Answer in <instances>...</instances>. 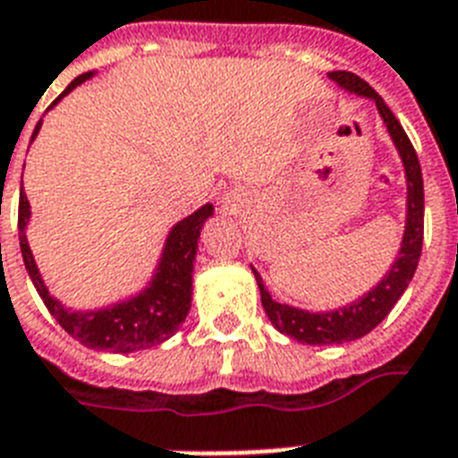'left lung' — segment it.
I'll list each match as a JSON object with an SVG mask.
<instances>
[{"label": "left lung", "instance_id": "left-lung-1", "mask_svg": "<svg viewBox=\"0 0 458 458\" xmlns=\"http://www.w3.org/2000/svg\"><path fill=\"white\" fill-rule=\"evenodd\" d=\"M327 77L346 93L369 98L377 105V112H379L381 121H384V126L391 135L393 145L398 149L403 170H405L407 213L400 250L386 274H384V278L377 285H372L362 297H358V300L346 306L332 309V311H306L300 306L276 301L269 290L264 288L262 276L257 274V269L252 267L257 288L262 294V306L267 316H269L271 325L281 335H288L290 339H297L300 344H309V346H332V344L356 342V339L365 337L368 332H372L391 313L395 301L403 297V293L410 285L411 276L417 271L419 257H421V243H424V177H421L417 152H414L410 138L400 126V121L388 109L386 102L381 100L379 93L368 81H362L358 74L337 70L327 72Z\"/></svg>", "mask_w": 458, "mask_h": 458}]
</instances>
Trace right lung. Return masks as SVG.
I'll return each instance as SVG.
<instances>
[{"label":"right lung","instance_id":"right-lung-1","mask_svg":"<svg viewBox=\"0 0 458 458\" xmlns=\"http://www.w3.org/2000/svg\"><path fill=\"white\" fill-rule=\"evenodd\" d=\"M96 72H84L79 74L55 100L51 107H55L72 90L89 81ZM48 107V109H51ZM41 121L34 128L32 140L39 135ZM213 203H206L184 220L173 225V229L165 236L164 250L158 257L157 269L152 278L140 293L131 294L126 300H119L114 304L100 306V309H89V311H74L70 306L51 294L47 283L41 278L39 267L34 262V255L28 243V225L32 217L30 201L25 191L21 189V203H18V236H21V252L25 269L32 278L34 288L44 300L51 316L60 323V327L81 342L89 349L112 351V353H131V351H145L149 346L165 342L173 337L180 325L187 318L191 309V281H194V262L196 250H199V236L208 217H213Z\"/></svg>","mask_w":458,"mask_h":458}]
</instances>
